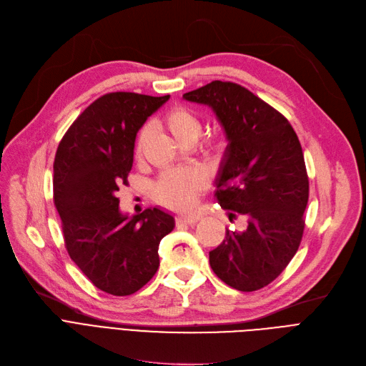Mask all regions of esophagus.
<instances>
[{
    "mask_svg": "<svg viewBox=\"0 0 366 366\" xmlns=\"http://www.w3.org/2000/svg\"><path fill=\"white\" fill-rule=\"evenodd\" d=\"M201 216L195 214V213H190V214H182L177 217L179 223H186V224H195L197 222H199Z\"/></svg>",
    "mask_w": 366,
    "mask_h": 366,
    "instance_id": "34e87169",
    "label": "esophagus"
}]
</instances>
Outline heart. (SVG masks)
Returning <instances> with one entry per match:
<instances>
[{"instance_id": "b5f03b06", "label": "heart", "mask_w": 366, "mask_h": 366, "mask_svg": "<svg viewBox=\"0 0 366 366\" xmlns=\"http://www.w3.org/2000/svg\"><path fill=\"white\" fill-rule=\"evenodd\" d=\"M164 125L183 146L194 144L201 134V122L198 116L186 107L171 109L164 117ZM150 138L152 131L147 127L138 132L134 143V158L137 162L144 158ZM222 147L223 142L219 140L216 143V150L220 152ZM205 177L199 171L171 169L164 172L158 183L154 184V198L168 208L182 210L195 199V197L205 187Z\"/></svg>"}]
</instances>
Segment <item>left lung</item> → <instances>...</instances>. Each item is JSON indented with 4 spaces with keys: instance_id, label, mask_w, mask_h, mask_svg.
Instances as JSON below:
<instances>
[{
    "instance_id": "obj_1",
    "label": "left lung",
    "mask_w": 366,
    "mask_h": 366,
    "mask_svg": "<svg viewBox=\"0 0 366 366\" xmlns=\"http://www.w3.org/2000/svg\"><path fill=\"white\" fill-rule=\"evenodd\" d=\"M210 107L228 146L216 177V199L242 231L226 229L210 252L214 274L228 286L253 292L268 286L298 252L308 202V176L289 120L249 89L214 80L183 95Z\"/></svg>"
}]
</instances>
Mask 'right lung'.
<instances>
[{
	"label": "right lung",
	"instance_id": "1",
	"mask_svg": "<svg viewBox=\"0 0 366 366\" xmlns=\"http://www.w3.org/2000/svg\"><path fill=\"white\" fill-rule=\"evenodd\" d=\"M168 99L102 95L74 120L56 150L54 201L66 252L94 286L114 297L150 282L159 268V242L176 224L158 207L129 217L116 197L119 186L128 184L138 129Z\"/></svg>",
	"mask_w": 366,
	"mask_h": 366
}]
</instances>
